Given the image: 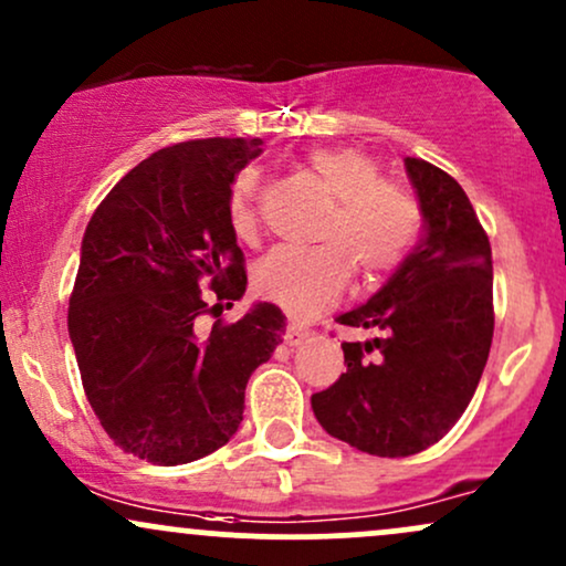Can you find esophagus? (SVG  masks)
Returning a JSON list of instances; mask_svg holds the SVG:
<instances>
[{"instance_id":"esophagus-1","label":"esophagus","mask_w":566,"mask_h":566,"mask_svg":"<svg viewBox=\"0 0 566 566\" xmlns=\"http://www.w3.org/2000/svg\"><path fill=\"white\" fill-rule=\"evenodd\" d=\"M308 335V329L301 327V324H287V329H284V343H287V346H301Z\"/></svg>"}]
</instances>
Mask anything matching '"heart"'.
<instances>
[{"instance_id": "heart-1", "label": "heart", "mask_w": 566, "mask_h": 566, "mask_svg": "<svg viewBox=\"0 0 566 566\" xmlns=\"http://www.w3.org/2000/svg\"><path fill=\"white\" fill-rule=\"evenodd\" d=\"M311 170L335 193L311 247H276L252 271V287L292 316H314L346 290L354 265L378 282L407 261L423 229V210L405 186L382 178V165L354 146L308 154ZM261 170L247 167L229 191V223L239 239L261 231Z\"/></svg>"}]
</instances>
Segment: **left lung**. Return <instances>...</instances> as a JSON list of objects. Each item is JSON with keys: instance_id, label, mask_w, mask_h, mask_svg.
Masks as SVG:
<instances>
[{"instance_id": "obj_1", "label": "left lung", "mask_w": 566, "mask_h": 566, "mask_svg": "<svg viewBox=\"0 0 566 566\" xmlns=\"http://www.w3.org/2000/svg\"><path fill=\"white\" fill-rule=\"evenodd\" d=\"M423 210V239L359 308L337 316L375 329L343 343L346 373L311 396L329 437L378 458L428 450L469 407L495 333L492 247L458 180L407 157Z\"/></svg>"}]
</instances>
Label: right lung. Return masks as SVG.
<instances>
[{
	"label": "right lung",
	"mask_w": 566,
	"mask_h": 566,
	"mask_svg": "<svg viewBox=\"0 0 566 566\" xmlns=\"http://www.w3.org/2000/svg\"><path fill=\"white\" fill-rule=\"evenodd\" d=\"M261 146L201 138L159 148L84 231L69 301L82 386L114 444L148 463H191L223 447L242 423L247 380L282 343L287 319L271 303L199 333V316L244 295L229 191Z\"/></svg>",
	"instance_id": "add662e5"
}]
</instances>
